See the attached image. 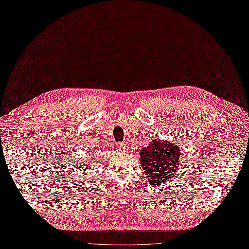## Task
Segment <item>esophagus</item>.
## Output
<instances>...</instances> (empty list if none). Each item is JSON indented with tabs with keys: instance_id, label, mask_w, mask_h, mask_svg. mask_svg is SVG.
Segmentation results:
<instances>
[{
	"instance_id": "34e87169",
	"label": "esophagus",
	"mask_w": 249,
	"mask_h": 249,
	"mask_svg": "<svg viewBox=\"0 0 249 249\" xmlns=\"http://www.w3.org/2000/svg\"><path fill=\"white\" fill-rule=\"evenodd\" d=\"M118 147H119V149H121V150H126V149H127V144H126L125 142H120V143L118 144Z\"/></svg>"
}]
</instances>
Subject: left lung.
<instances>
[{"mask_svg":"<svg viewBox=\"0 0 249 249\" xmlns=\"http://www.w3.org/2000/svg\"><path fill=\"white\" fill-rule=\"evenodd\" d=\"M181 152L178 144L160 138L142 148L141 164L151 186H160L178 174Z\"/></svg>","mask_w":249,"mask_h":249,"instance_id":"1","label":"left lung"}]
</instances>
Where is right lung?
I'll list each match as a JSON object with an SVG mask.
<instances>
[{"label":"right lung","mask_w":249,"mask_h":249,"mask_svg":"<svg viewBox=\"0 0 249 249\" xmlns=\"http://www.w3.org/2000/svg\"><path fill=\"white\" fill-rule=\"evenodd\" d=\"M103 154H104V152H103ZM103 154H101V155H103ZM99 156V155H98ZM91 157V156H90ZM90 157H88V159H90Z\"/></svg>","instance_id":"right-lung-1"}]
</instances>
